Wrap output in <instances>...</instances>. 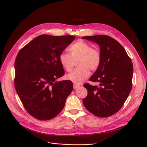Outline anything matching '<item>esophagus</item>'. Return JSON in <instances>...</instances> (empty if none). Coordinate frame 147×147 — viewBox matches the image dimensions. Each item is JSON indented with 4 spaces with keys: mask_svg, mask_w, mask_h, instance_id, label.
Here are the masks:
<instances>
[{
    "mask_svg": "<svg viewBox=\"0 0 147 147\" xmlns=\"http://www.w3.org/2000/svg\"><path fill=\"white\" fill-rule=\"evenodd\" d=\"M79 87H80L79 84H73V88H74V89H78V88H79Z\"/></svg>",
    "mask_w": 147,
    "mask_h": 147,
    "instance_id": "obj_1",
    "label": "esophagus"
}]
</instances>
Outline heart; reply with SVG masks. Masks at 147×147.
<instances>
[{"label":"heart","instance_id":"heart-1","mask_svg":"<svg viewBox=\"0 0 147 147\" xmlns=\"http://www.w3.org/2000/svg\"><path fill=\"white\" fill-rule=\"evenodd\" d=\"M69 53H60L58 59L59 63L67 72H71L75 62L79 67L67 76V79L73 83H81L89 76L90 71H96L101 63L100 52L92 48L90 44L79 40L72 44L68 48Z\"/></svg>","mask_w":147,"mask_h":147}]
</instances>
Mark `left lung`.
Wrapping results in <instances>:
<instances>
[{"instance_id":"1","label":"left lung","mask_w":147,"mask_h":147,"mask_svg":"<svg viewBox=\"0 0 147 147\" xmlns=\"http://www.w3.org/2000/svg\"><path fill=\"white\" fill-rule=\"evenodd\" d=\"M99 45L101 63L89 80L99 82V86L85 83L87 96L83 104L91 113L107 117L123 107L132 87L133 64L124 48L114 38L107 35L84 36Z\"/></svg>"}]
</instances>
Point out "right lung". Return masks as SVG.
I'll use <instances>...</instances> for the list:
<instances>
[{
    "label": "right lung",
    "mask_w": 147,
    "mask_h": 147,
    "mask_svg": "<svg viewBox=\"0 0 147 147\" xmlns=\"http://www.w3.org/2000/svg\"><path fill=\"white\" fill-rule=\"evenodd\" d=\"M74 38L71 35H40L18 53L15 88L26 111L38 120L55 117L73 90L71 81H55L65 73L59 55Z\"/></svg>",
    "instance_id": "right-lung-1"
}]
</instances>
